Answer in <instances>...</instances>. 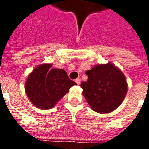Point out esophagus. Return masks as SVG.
Masks as SVG:
<instances>
[{"mask_svg":"<svg viewBox=\"0 0 149 149\" xmlns=\"http://www.w3.org/2000/svg\"><path fill=\"white\" fill-rule=\"evenodd\" d=\"M76 81V83H77L78 85L81 84V79H80V78H77V79H76V81Z\"/></svg>","mask_w":149,"mask_h":149,"instance_id":"esophagus-1","label":"esophagus"}]
</instances>
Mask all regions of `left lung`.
Masks as SVG:
<instances>
[{
    "instance_id": "left-lung-1",
    "label": "left lung",
    "mask_w": 149,
    "mask_h": 149,
    "mask_svg": "<svg viewBox=\"0 0 149 149\" xmlns=\"http://www.w3.org/2000/svg\"><path fill=\"white\" fill-rule=\"evenodd\" d=\"M88 81L81 84L83 95L95 112L108 113L125 99L128 84L120 69L111 63L97 65L86 72Z\"/></svg>"
}]
</instances>
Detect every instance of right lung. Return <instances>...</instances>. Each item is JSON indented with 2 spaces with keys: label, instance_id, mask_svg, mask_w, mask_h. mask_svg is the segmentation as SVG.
Here are the masks:
<instances>
[{
  "label": "right lung",
  "instance_id": "right-lung-1",
  "mask_svg": "<svg viewBox=\"0 0 149 149\" xmlns=\"http://www.w3.org/2000/svg\"><path fill=\"white\" fill-rule=\"evenodd\" d=\"M51 64H43L34 68L25 82V93L35 106L49 109L77 83L68 78L64 69L51 68Z\"/></svg>",
  "mask_w": 149,
  "mask_h": 149
}]
</instances>
